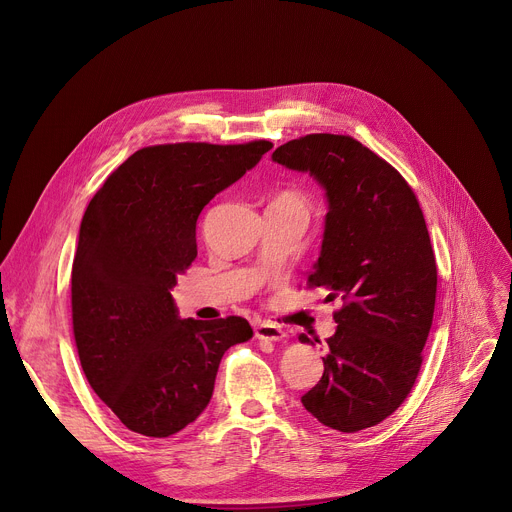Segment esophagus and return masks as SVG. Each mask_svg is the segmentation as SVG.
I'll list each match as a JSON object with an SVG mask.
<instances>
[{"label":"esophagus","mask_w":512,"mask_h":512,"mask_svg":"<svg viewBox=\"0 0 512 512\" xmlns=\"http://www.w3.org/2000/svg\"><path fill=\"white\" fill-rule=\"evenodd\" d=\"M254 331L256 337L264 339V342H281V339H285V329L275 323H258Z\"/></svg>","instance_id":"esophagus-1"}]
</instances>
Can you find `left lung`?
I'll list each match as a JSON object with an SVG mask.
<instances>
[{
    "mask_svg": "<svg viewBox=\"0 0 512 512\" xmlns=\"http://www.w3.org/2000/svg\"><path fill=\"white\" fill-rule=\"evenodd\" d=\"M273 162L325 189L323 246L308 283L329 291L325 302H344L323 377L302 404L337 431L373 427L410 394L433 321L437 269L423 210L398 170L348 135L287 141Z\"/></svg>",
    "mask_w": 512,
    "mask_h": 512,
    "instance_id": "obj_1",
    "label": "left lung"
}]
</instances>
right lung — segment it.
Wrapping results in <instances>:
<instances>
[{"instance_id": "1", "label": "right lung", "mask_w": 512, "mask_h": 512, "mask_svg": "<svg viewBox=\"0 0 512 512\" xmlns=\"http://www.w3.org/2000/svg\"><path fill=\"white\" fill-rule=\"evenodd\" d=\"M273 148L168 143L129 156L89 202L72 260V331L93 392L125 427L168 437L208 406L241 316L181 319L170 289L198 256L204 206Z\"/></svg>"}]
</instances>
